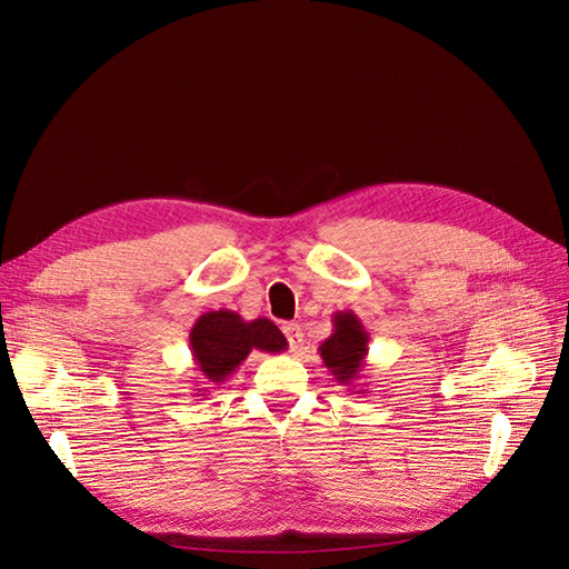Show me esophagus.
I'll use <instances>...</instances> for the list:
<instances>
[{
    "mask_svg": "<svg viewBox=\"0 0 569 569\" xmlns=\"http://www.w3.org/2000/svg\"><path fill=\"white\" fill-rule=\"evenodd\" d=\"M282 332H284V337H287V341H289V349H291V351H299L301 343H303L301 327H299L297 322H287V325L282 327Z\"/></svg>",
    "mask_w": 569,
    "mask_h": 569,
    "instance_id": "1",
    "label": "esophagus"
}]
</instances>
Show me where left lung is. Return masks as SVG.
<instances>
[{
	"mask_svg": "<svg viewBox=\"0 0 569 569\" xmlns=\"http://www.w3.org/2000/svg\"><path fill=\"white\" fill-rule=\"evenodd\" d=\"M332 335L320 343L318 353L335 380L351 387L366 368L370 335L366 325L351 311H337L332 316ZM360 393H366V389H360Z\"/></svg>",
	"mask_w": 569,
	"mask_h": 569,
	"instance_id": "obj_1",
	"label": "left lung"
}]
</instances>
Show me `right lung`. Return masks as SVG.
<instances>
[{
    "label": "right lung",
    "mask_w": 569,
    "mask_h": 569,
    "mask_svg": "<svg viewBox=\"0 0 569 569\" xmlns=\"http://www.w3.org/2000/svg\"><path fill=\"white\" fill-rule=\"evenodd\" d=\"M189 349L199 372L194 380L201 385L197 396H203V385L226 382L253 349L280 353L287 351V339L268 318L244 320L239 313L220 308L197 318L189 330Z\"/></svg>",
    "instance_id": "1"
}]
</instances>
